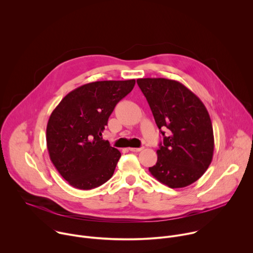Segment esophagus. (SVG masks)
<instances>
[{"label": "esophagus", "instance_id": "34e87169", "mask_svg": "<svg viewBox=\"0 0 253 253\" xmlns=\"http://www.w3.org/2000/svg\"><path fill=\"white\" fill-rule=\"evenodd\" d=\"M129 150L130 151H132V152H140V151H142L143 150V147H141V148H129Z\"/></svg>", "mask_w": 253, "mask_h": 253}]
</instances>
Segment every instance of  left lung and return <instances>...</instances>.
<instances>
[{
	"mask_svg": "<svg viewBox=\"0 0 253 253\" xmlns=\"http://www.w3.org/2000/svg\"><path fill=\"white\" fill-rule=\"evenodd\" d=\"M151 108L163 142L149 172L170 188L186 187L209 167L214 151L210 116L202 101L188 88L165 78L137 79Z\"/></svg>",
	"mask_w": 253,
	"mask_h": 253,
	"instance_id": "left-lung-1",
	"label": "left lung"
}]
</instances>
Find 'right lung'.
Instances as JSON below:
<instances>
[{
    "label": "right lung",
    "mask_w": 253,
    "mask_h": 253,
    "mask_svg": "<svg viewBox=\"0 0 253 253\" xmlns=\"http://www.w3.org/2000/svg\"><path fill=\"white\" fill-rule=\"evenodd\" d=\"M134 85V79L88 83L68 93L53 110L47 124V148L71 186L89 190L112 177L121 153L102 140V132L117 103Z\"/></svg>",
    "instance_id": "1"
}]
</instances>
